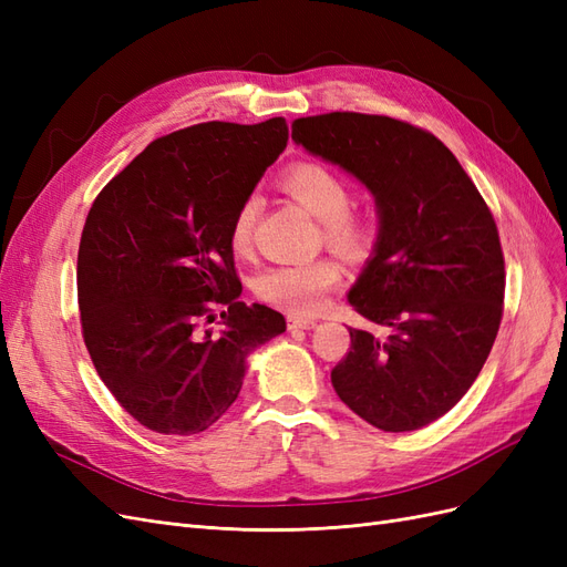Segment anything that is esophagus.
<instances>
[{
    "instance_id": "1",
    "label": "esophagus",
    "mask_w": 567,
    "mask_h": 567,
    "mask_svg": "<svg viewBox=\"0 0 567 567\" xmlns=\"http://www.w3.org/2000/svg\"><path fill=\"white\" fill-rule=\"evenodd\" d=\"M317 326V321L315 319H302V317H288V329L290 331H310V329H315Z\"/></svg>"
}]
</instances>
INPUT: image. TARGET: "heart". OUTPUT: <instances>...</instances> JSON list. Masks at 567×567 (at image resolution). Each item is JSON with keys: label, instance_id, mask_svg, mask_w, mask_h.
Listing matches in <instances>:
<instances>
[{"label": "heart", "instance_id": "heart-1", "mask_svg": "<svg viewBox=\"0 0 567 567\" xmlns=\"http://www.w3.org/2000/svg\"><path fill=\"white\" fill-rule=\"evenodd\" d=\"M279 184L307 213L321 219V236L331 248L350 257L364 255L371 248V219L350 208L352 188L333 167L302 161L290 165ZM257 215H260V198L250 194L236 208L229 227V244L236 252H246L250 248ZM340 284L342 267L333 257H317L312 262L267 267L255 279V293L286 312L315 315Z\"/></svg>", "mask_w": 567, "mask_h": 567}]
</instances>
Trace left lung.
<instances>
[{
	"mask_svg": "<svg viewBox=\"0 0 567 567\" xmlns=\"http://www.w3.org/2000/svg\"><path fill=\"white\" fill-rule=\"evenodd\" d=\"M293 140L367 184L381 213L350 305L388 333L350 329L331 383L367 423L416 431L468 392L499 333L506 271L492 210L454 153L404 120L307 115Z\"/></svg>",
	"mask_w": 567,
	"mask_h": 567,
	"instance_id": "1",
	"label": "left lung"
}]
</instances>
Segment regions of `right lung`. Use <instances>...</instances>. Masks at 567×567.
Returning a JSON list of instances; mask_svg holds the SVG:
<instances>
[{"instance_id": "right-lung-1", "label": "right lung", "mask_w": 567, "mask_h": 567, "mask_svg": "<svg viewBox=\"0 0 567 567\" xmlns=\"http://www.w3.org/2000/svg\"><path fill=\"white\" fill-rule=\"evenodd\" d=\"M288 144L286 117L158 136L94 198L78 250L82 338L132 419L196 435L234 404L252 348L286 331L246 305L229 227ZM213 303L228 312L213 327Z\"/></svg>"}]
</instances>
